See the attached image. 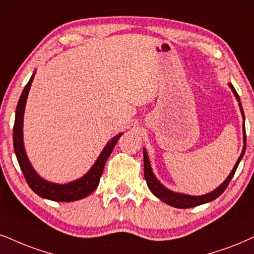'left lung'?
Here are the masks:
<instances>
[{
  "instance_id": "obj_1",
  "label": "left lung",
  "mask_w": 254,
  "mask_h": 254,
  "mask_svg": "<svg viewBox=\"0 0 254 254\" xmlns=\"http://www.w3.org/2000/svg\"><path fill=\"white\" fill-rule=\"evenodd\" d=\"M230 87H231V89H232V92L234 93V95H236L238 101H240L239 95H238V93L236 92V89H234V87L231 83H230ZM239 105H240V109H242V113H243V118H245L244 117V111L242 107V103L239 102ZM245 148H246V132H245V127H244V148H243L242 154H240L239 159H238L237 164H236V166H234L232 172H231L230 175L227 177V179L225 180L217 190H214L213 192L205 194V195H200V196H192V195H186V194L174 193V192H172V190H168L167 189H165V187L162 186V185L159 183L158 180H156V178L154 177V175H153L151 164H149V160H148V156H147V153L145 149H143V172H145V179H146L147 186H148V189L151 190V192L154 194L155 196H158V198L162 200V201L167 203V205L173 206V207L190 208V207H195V206L202 205V203H206L208 201H212V200L217 199L218 196L220 195V194L223 193L225 190H226V187L228 186V184H230V181L232 180L233 175H234V173H236V171L238 168V165H239L240 160H242V158L244 156V153H245Z\"/></svg>"
}]
</instances>
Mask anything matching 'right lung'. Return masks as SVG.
Instances as JSON below:
<instances>
[{"label": "right lung", "instance_id": "right-lung-1", "mask_svg": "<svg viewBox=\"0 0 254 254\" xmlns=\"http://www.w3.org/2000/svg\"><path fill=\"white\" fill-rule=\"evenodd\" d=\"M35 73L31 75L29 82L26 84L23 92L21 94V98L18 100L17 107H16V115H15V124H14V134H12V139H14V151L16 154L18 165H20L22 173L26 178L27 184L29 185L31 190L35 192L37 195L42 196V198L54 200V201H75V200H80L86 198L94 190L98 187L100 178H101L103 167H105L106 161H107L108 156L113 152V148L117 145L119 137L122 134H119L111 140V142L107 143L99 159L96 160L95 164L90 171L81 179L73 181V183L65 184V185H58L52 184L48 181L43 180L36 174V172L33 170L31 165L28 161V158L24 152L23 147V139H22V125H23V113L24 106L27 102V96L29 93L31 82H33Z\"/></svg>", "mask_w": 254, "mask_h": 254}]
</instances>
